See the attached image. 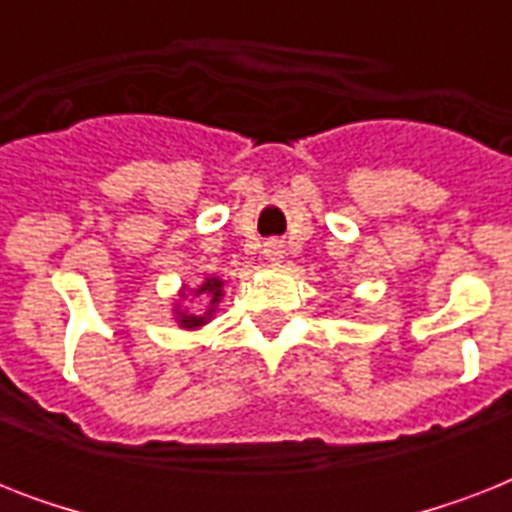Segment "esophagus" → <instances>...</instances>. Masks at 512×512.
<instances>
[{"instance_id": "1", "label": "esophagus", "mask_w": 512, "mask_h": 512, "mask_svg": "<svg viewBox=\"0 0 512 512\" xmlns=\"http://www.w3.org/2000/svg\"><path fill=\"white\" fill-rule=\"evenodd\" d=\"M265 260H271V263H279L281 257H284V247H281L279 241H268V244H265Z\"/></svg>"}]
</instances>
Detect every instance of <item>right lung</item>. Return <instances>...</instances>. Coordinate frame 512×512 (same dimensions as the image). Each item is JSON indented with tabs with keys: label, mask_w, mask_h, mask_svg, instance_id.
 <instances>
[{
	"label": "right lung",
	"mask_w": 512,
	"mask_h": 512,
	"mask_svg": "<svg viewBox=\"0 0 512 512\" xmlns=\"http://www.w3.org/2000/svg\"><path fill=\"white\" fill-rule=\"evenodd\" d=\"M220 287H223V281H220V279H207V281H204V287H201L196 295H209V297H212V303H217V297H220V292H223ZM209 313H212V311H209ZM209 313H204V316H196V313H180V324H183V327H188V329L201 327Z\"/></svg>",
	"instance_id": "1"
}]
</instances>
